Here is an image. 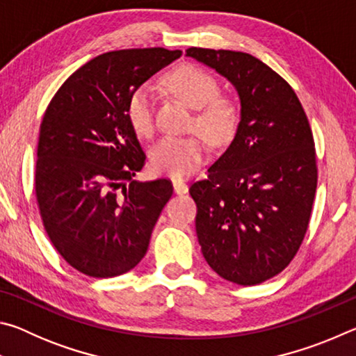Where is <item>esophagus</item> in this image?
I'll return each instance as SVG.
<instances>
[{"label": "esophagus", "instance_id": "34e87169", "mask_svg": "<svg viewBox=\"0 0 356 356\" xmlns=\"http://www.w3.org/2000/svg\"><path fill=\"white\" fill-rule=\"evenodd\" d=\"M172 186L176 195H185V193L188 191V185H186V182L182 179H172Z\"/></svg>", "mask_w": 356, "mask_h": 356}]
</instances>
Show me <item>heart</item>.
<instances>
[{
  "label": "heart",
  "instance_id": "1",
  "mask_svg": "<svg viewBox=\"0 0 356 356\" xmlns=\"http://www.w3.org/2000/svg\"><path fill=\"white\" fill-rule=\"evenodd\" d=\"M174 95L196 110L193 127L212 144H225L236 135L240 108L236 102L218 97L215 78L196 65H182L166 76ZM127 120L135 134L149 136L154 131V97L147 84L136 88L127 100ZM156 172L172 177L188 176L202 163L206 146L200 136H163L149 152Z\"/></svg>",
  "mask_w": 356,
  "mask_h": 356
}]
</instances>
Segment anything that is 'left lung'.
Returning <instances> with one entry per match:
<instances>
[{"instance_id": "1", "label": "left lung", "mask_w": 356, "mask_h": 356, "mask_svg": "<svg viewBox=\"0 0 356 356\" xmlns=\"http://www.w3.org/2000/svg\"><path fill=\"white\" fill-rule=\"evenodd\" d=\"M186 56L237 91L240 122L209 177L190 186L202 256L221 278L254 286L297 254L314 202V138L297 94L242 51L191 47Z\"/></svg>"}]
</instances>
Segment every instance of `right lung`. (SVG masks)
Segmentation results:
<instances>
[{
    "mask_svg": "<svg viewBox=\"0 0 356 356\" xmlns=\"http://www.w3.org/2000/svg\"><path fill=\"white\" fill-rule=\"evenodd\" d=\"M180 55L166 48L104 53L74 72L47 108L35 196L53 246L78 272L113 278L146 254L172 185L134 180L146 154L125 111L130 94Z\"/></svg>",
    "mask_w": 356,
    "mask_h": 356,
    "instance_id": "obj_1",
    "label": "right lung"
}]
</instances>
